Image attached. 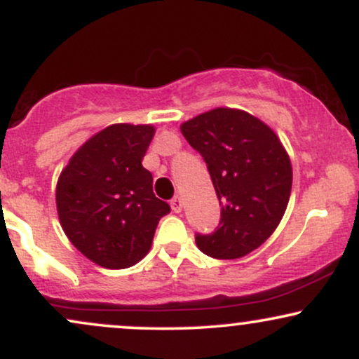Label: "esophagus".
<instances>
[{
	"mask_svg": "<svg viewBox=\"0 0 359 359\" xmlns=\"http://www.w3.org/2000/svg\"><path fill=\"white\" fill-rule=\"evenodd\" d=\"M170 208H172V211H174V212L182 211V199H180L179 196H175L174 199L170 201Z\"/></svg>",
	"mask_w": 359,
	"mask_h": 359,
	"instance_id": "34e87169",
	"label": "esophagus"
}]
</instances>
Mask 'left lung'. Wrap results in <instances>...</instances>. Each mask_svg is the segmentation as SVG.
Listing matches in <instances>:
<instances>
[{"label": "left lung", "mask_w": 359, "mask_h": 359, "mask_svg": "<svg viewBox=\"0 0 359 359\" xmlns=\"http://www.w3.org/2000/svg\"><path fill=\"white\" fill-rule=\"evenodd\" d=\"M203 155L221 205L211 234H196L208 257L236 259L262 246L285 214L292 163L275 131L241 109L216 108L180 125Z\"/></svg>", "instance_id": "left-lung-1"}]
</instances>
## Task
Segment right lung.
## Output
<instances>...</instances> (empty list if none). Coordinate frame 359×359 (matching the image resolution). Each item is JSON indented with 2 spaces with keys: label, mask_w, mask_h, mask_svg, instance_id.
Here are the masks:
<instances>
[{
  "label": "right lung",
  "mask_w": 359,
  "mask_h": 359,
  "mask_svg": "<svg viewBox=\"0 0 359 359\" xmlns=\"http://www.w3.org/2000/svg\"><path fill=\"white\" fill-rule=\"evenodd\" d=\"M151 125H111L82 145L57 180V214L65 236L96 265L133 266L150 251L170 205L154 194L142 165Z\"/></svg>",
  "instance_id": "right-lung-1"
}]
</instances>
